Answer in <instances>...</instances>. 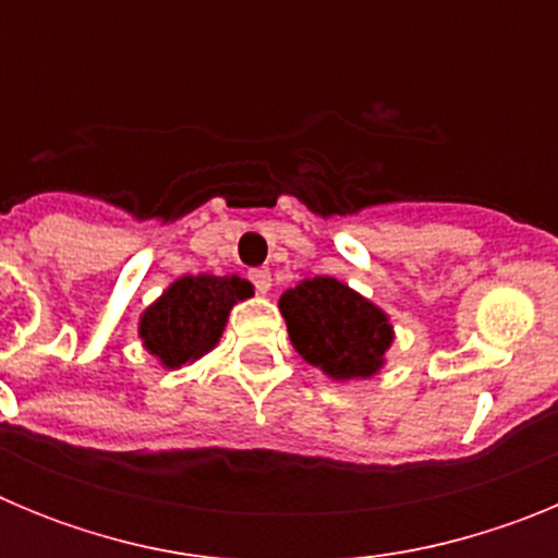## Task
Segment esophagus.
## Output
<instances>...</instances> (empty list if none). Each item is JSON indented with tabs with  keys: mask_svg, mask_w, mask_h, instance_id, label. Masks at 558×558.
I'll use <instances>...</instances> for the list:
<instances>
[{
	"mask_svg": "<svg viewBox=\"0 0 558 558\" xmlns=\"http://www.w3.org/2000/svg\"><path fill=\"white\" fill-rule=\"evenodd\" d=\"M248 279L254 282V288L259 290V293H268L270 290V270L268 268H254L248 274Z\"/></svg>",
	"mask_w": 558,
	"mask_h": 558,
	"instance_id": "esophagus-1",
	"label": "esophagus"
}]
</instances>
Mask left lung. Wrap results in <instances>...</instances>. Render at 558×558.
Instances as JSON below:
<instances>
[{"mask_svg": "<svg viewBox=\"0 0 558 558\" xmlns=\"http://www.w3.org/2000/svg\"><path fill=\"white\" fill-rule=\"evenodd\" d=\"M279 310L295 352L327 377H374L386 363L393 343L388 315L332 276L284 290Z\"/></svg>", "mask_w": 558, "mask_h": 558, "instance_id": "8db88e82", "label": "left lung"}]
</instances>
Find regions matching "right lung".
I'll return each instance as SVG.
<instances>
[{"mask_svg": "<svg viewBox=\"0 0 558 558\" xmlns=\"http://www.w3.org/2000/svg\"><path fill=\"white\" fill-rule=\"evenodd\" d=\"M251 295L254 284L240 276H181L142 313V343L165 368L195 363L218 347L231 307Z\"/></svg>", "mask_w": 558, "mask_h": 558, "instance_id": "obj_1", "label": "right lung"}]
</instances>
